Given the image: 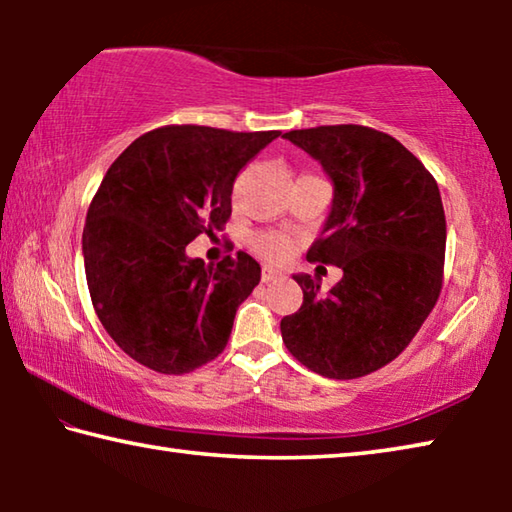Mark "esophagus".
<instances>
[{
  "mask_svg": "<svg viewBox=\"0 0 512 512\" xmlns=\"http://www.w3.org/2000/svg\"><path fill=\"white\" fill-rule=\"evenodd\" d=\"M277 277H280V273H275V271H271V268H264V273H262V282H273V280H277Z\"/></svg>",
  "mask_w": 512,
  "mask_h": 512,
  "instance_id": "34e87169",
  "label": "esophagus"
}]
</instances>
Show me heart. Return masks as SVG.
Instances as JSON below:
<instances>
[{
	"label": "heart",
	"mask_w": 512,
	"mask_h": 512,
	"mask_svg": "<svg viewBox=\"0 0 512 512\" xmlns=\"http://www.w3.org/2000/svg\"><path fill=\"white\" fill-rule=\"evenodd\" d=\"M253 248L255 253L271 259V262H280V259L289 255L291 241L280 235V232H259V235L253 237Z\"/></svg>",
	"instance_id": "b5f03b06"
}]
</instances>
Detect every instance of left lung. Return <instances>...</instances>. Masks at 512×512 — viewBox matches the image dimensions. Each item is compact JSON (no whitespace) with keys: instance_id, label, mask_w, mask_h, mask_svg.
Listing matches in <instances>:
<instances>
[{"instance_id":"left-lung-1","label":"left lung","mask_w":512,"mask_h":512,"mask_svg":"<svg viewBox=\"0 0 512 512\" xmlns=\"http://www.w3.org/2000/svg\"><path fill=\"white\" fill-rule=\"evenodd\" d=\"M282 137L332 178V212L307 259L343 271L327 293L309 275H293L302 307L282 318V341L323 377L370 375L406 350L443 289L447 225L438 183L375 128L316 126Z\"/></svg>"}]
</instances>
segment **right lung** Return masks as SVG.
<instances>
[{"label": "right lung", "instance_id": "add662e5", "mask_svg": "<svg viewBox=\"0 0 512 512\" xmlns=\"http://www.w3.org/2000/svg\"><path fill=\"white\" fill-rule=\"evenodd\" d=\"M277 135L162 126L110 164L83 228L85 277L101 325L133 361L185 375L225 350L262 268L241 250L205 266L185 248L223 230L235 178Z\"/></svg>", "mask_w": 512, "mask_h": 512}]
</instances>
